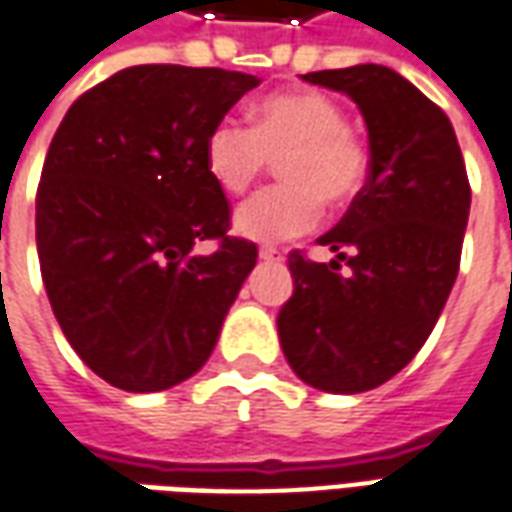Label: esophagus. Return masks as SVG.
<instances>
[{
  "label": "esophagus",
  "mask_w": 512,
  "mask_h": 512,
  "mask_svg": "<svg viewBox=\"0 0 512 512\" xmlns=\"http://www.w3.org/2000/svg\"><path fill=\"white\" fill-rule=\"evenodd\" d=\"M260 260H266V263H280L282 252H277V249H268V246H263V249H260Z\"/></svg>",
  "instance_id": "obj_1"
}]
</instances>
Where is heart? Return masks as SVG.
Returning a JSON list of instances; mask_svg holds the SVG:
<instances>
[{"label": "heart", "mask_w": 512, "mask_h": 512, "mask_svg": "<svg viewBox=\"0 0 512 512\" xmlns=\"http://www.w3.org/2000/svg\"><path fill=\"white\" fill-rule=\"evenodd\" d=\"M280 157L282 182L235 213V230L260 244L305 235L321 221V202L346 205L366 185V144L346 127V110L316 91L271 94L255 124L224 116L207 132V171L227 194H244Z\"/></svg>", "instance_id": "heart-1"}]
</instances>
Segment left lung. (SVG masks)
<instances>
[{"instance_id":"obj_1","label":"left lung","mask_w":512,"mask_h":512,"mask_svg":"<svg viewBox=\"0 0 512 512\" xmlns=\"http://www.w3.org/2000/svg\"><path fill=\"white\" fill-rule=\"evenodd\" d=\"M302 80L360 107L371 160L363 191L318 238L335 260L288 257L293 293L277 332L299 380L363 393L399 374L430 338L457 280L471 188L452 121L402 74L363 63Z\"/></svg>"}]
</instances>
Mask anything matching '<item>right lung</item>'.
I'll return each mask as SVG.
<instances>
[{"label":"right lung","instance_id":"add662e5","mask_svg":"<svg viewBox=\"0 0 512 512\" xmlns=\"http://www.w3.org/2000/svg\"><path fill=\"white\" fill-rule=\"evenodd\" d=\"M260 80L188 66H130L69 107L35 196L46 296L82 363L130 393L194 377L257 263L232 238L205 141ZM199 240H219L196 256Z\"/></svg>","mask_w":512,"mask_h":512}]
</instances>
